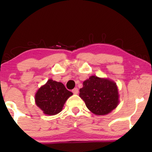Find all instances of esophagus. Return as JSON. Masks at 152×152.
<instances>
[{
    "mask_svg": "<svg viewBox=\"0 0 152 152\" xmlns=\"http://www.w3.org/2000/svg\"><path fill=\"white\" fill-rule=\"evenodd\" d=\"M72 92H73V94H77L78 93V89L77 88H74V89L72 90Z\"/></svg>",
    "mask_w": 152,
    "mask_h": 152,
    "instance_id": "obj_1",
    "label": "esophagus"
}]
</instances>
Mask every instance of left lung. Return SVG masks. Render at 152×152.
Masks as SVG:
<instances>
[{
    "label": "left lung",
    "instance_id": "8db88e82",
    "mask_svg": "<svg viewBox=\"0 0 152 152\" xmlns=\"http://www.w3.org/2000/svg\"><path fill=\"white\" fill-rule=\"evenodd\" d=\"M79 96L86 107L96 115H106L118 106V93L116 83L107 78L91 76L83 81Z\"/></svg>",
    "mask_w": 152,
    "mask_h": 152
}]
</instances>
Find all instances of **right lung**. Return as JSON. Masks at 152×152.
Wrapping results in <instances>:
<instances>
[{
    "instance_id": "obj_1",
    "label": "right lung",
    "mask_w": 152,
    "mask_h": 152,
    "mask_svg": "<svg viewBox=\"0 0 152 152\" xmlns=\"http://www.w3.org/2000/svg\"><path fill=\"white\" fill-rule=\"evenodd\" d=\"M73 95L61 82L49 79L38 90L35 101L45 114L56 115L61 111L64 104Z\"/></svg>"
}]
</instances>
